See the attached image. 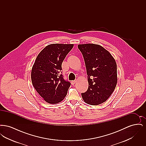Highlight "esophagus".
I'll list each match as a JSON object with an SVG mask.
<instances>
[{
  "label": "esophagus",
  "mask_w": 146,
  "mask_h": 146,
  "mask_svg": "<svg viewBox=\"0 0 146 146\" xmlns=\"http://www.w3.org/2000/svg\"><path fill=\"white\" fill-rule=\"evenodd\" d=\"M76 80H73V81H72V82H71V83H72V85H74V84L76 83Z\"/></svg>",
  "instance_id": "esophagus-1"
}]
</instances>
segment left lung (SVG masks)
<instances>
[{
	"mask_svg": "<svg viewBox=\"0 0 146 146\" xmlns=\"http://www.w3.org/2000/svg\"><path fill=\"white\" fill-rule=\"evenodd\" d=\"M83 56L89 86L82 93L84 101L90 105L105 102L117 83V63L111 54L102 46L94 44L78 45Z\"/></svg>",
	"mask_w": 146,
	"mask_h": 146,
	"instance_id": "left-lung-1",
	"label": "left lung"
}]
</instances>
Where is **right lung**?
<instances>
[{"label":"right lung","mask_w":146,"mask_h":146,"mask_svg":"<svg viewBox=\"0 0 146 146\" xmlns=\"http://www.w3.org/2000/svg\"><path fill=\"white\" fill-rule=\"evenodd\" d=\"M73 44H52L42 49L36 57L31 72L32 84L48 103L56 104L66 97L70 83L60 72L66 56Z\"/></svg>","instance_id":"right-lung-1"}]
</instances>
